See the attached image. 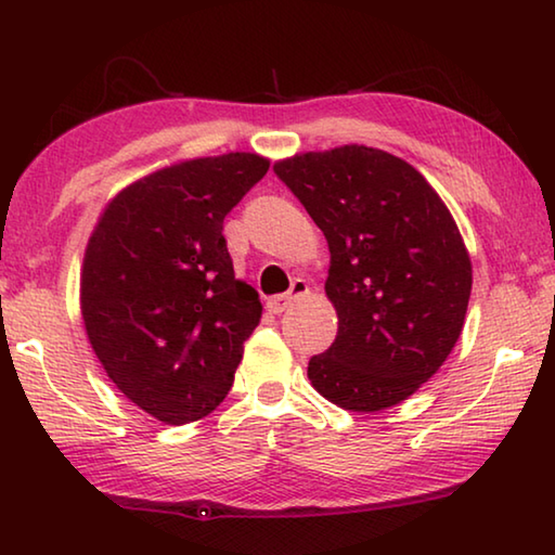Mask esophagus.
Returning <instances> with one entry per match:
<instances>
[{"mask_svg": "<svg viewBox=\"0 0 555 555\" xmlns=\"http://www.w3.org/2000/svg\"><path fill=\"white\" fill-rule=\"evenodd\" d=\"M308 294V284L304 279H296L294 284H291V288L286 291V294H281V296H274V298H269L267 300V308L271 313H284L286 308L294 304L296 298H300V296H306Z\"/></svg>", "mask_w": 555, "mask_h": 555, "instance_id": "34e87169", "label": "esophagus"}]
</instances>
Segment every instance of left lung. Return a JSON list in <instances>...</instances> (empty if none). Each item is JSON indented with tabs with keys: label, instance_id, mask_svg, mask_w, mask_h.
Segmentation results:
<instances>
[{
	"label": "left lung",
	"instance_id": "1",
	"mask_svg": "<svg viewBox=\"0 0 555 555\" xmlns=\"http://www.w3.org/2000/svg\"><path fill=\"white\" fill-rule=\"evenodd\" d=\"M274 171L331 249L337 335L311 357L308 379L345 411L397 406L463 333L473 261L453 215L416 168L374 146L294 154Z\"/></svg>",
	"mask_w": 555,
	"mask_h": 555
}]
</instances>
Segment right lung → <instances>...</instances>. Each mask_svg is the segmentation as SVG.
Segmentation results:
<instances>
[{
  "mask_svg": "<svg viewBox=\"0 0 555 555\" xmlns=\"http://www.w3.org/2000/svg\"><path fill=\"white\" fill-rule=\"evenodd\" d=\"M267 171L269 158L249 152L176 162L121 188L90 234L88 340L115 387L162 424L220 406L261 321L257 291L234 276L222 220Z\"/></svg>",
  "mask_w": 555,
  "mask_h": 555,
  "instance_id": "right-lung-1",
  "label": "right lung"
}]
</instances>
